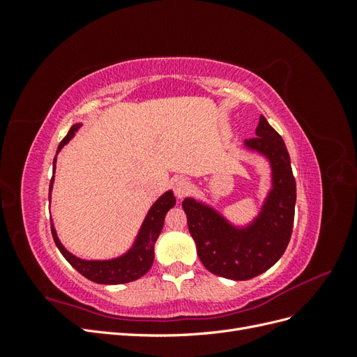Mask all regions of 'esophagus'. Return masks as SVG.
Listing matches in <instances>:
<instances>
[{"label":"esophagus","mask_w":357,"mask_h":357,"mask_svg":"<svg viewBox=\"0 0 357 357\" xmlns=\"http://www.w3.org/2000/svg\"><path fill=\"white\" fill-rule=\"evenodd\" d=\"M172 186H174V193H176V197L177 198H185L188 193L190 192V183H189V180L188 178H185V177H178V178H176L174 180V183H172Z\"/></svg>","instance_id":"esophagus-1"}]
</instances>
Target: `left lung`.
<instances>
[{
    "label": "left lung",
    "mask_w": 357,
    "mask_h": 357,
    "mask_svg": "<svg viewBox=\"0 0 357 357\" xmlns=\"http://www.w3.org/2000/svg\"><path fill=\"white\" fill-rule=\"evenodd\" d=\"M244 146L264 155L273 171V189L250 225L235 226L193 198L181 202L202 265L231 280H250L271 268L286 250L295 218L296 183L282 135L261 116L256 137Z\"/></svg>",
    "instance_id": "left-lung-1"
}]
</instances>
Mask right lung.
Listing matches in <instances>:
<instances>
[{
    "instance_id": "right-lung-1",
    "label": "right lung",
    "mask_w": 357,
    "mask_h": 357,
    "mask_svg": "<svg viewBox=\"0 0 357 357\" xmlns=\"http://www.w3.org/2000/svg\"><path fill=\"white\" fill-rule=\"evenodd\" d=\"M80 126L82 123H75L70 128L66 138L59 143L56 153H59V150L70 142V139L74 137V134L79 131ZM55 164H56V156L53 159V168H55ZM53 174H55V169H53ZM53 180H55V176H53L50 180L49 199L52 195ZM174 205H176L174 193H172V190L165 192L164 195H162L152 205V207H150L132 247L129 248L125 255L114 259H109V261H84V259L71 255L67 248L61 244L55 231V226H53V223L50 222L52 235L62 256L66 257L68 264L73 268L77 269L83 277L98 284H123L143 277L149 271L150 266H152L153 259H155V243L158 240L162 228H164L165 214L168 213L169 208L174 207Z\"/></svg>"
}]
</instances>
